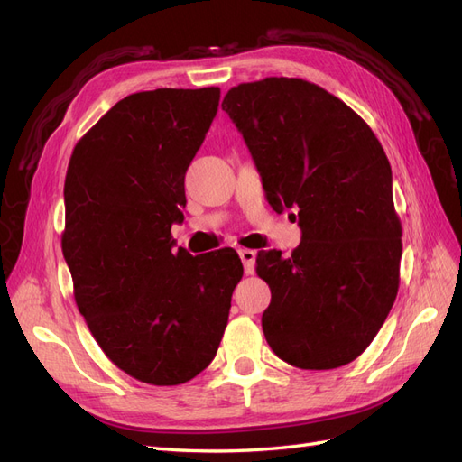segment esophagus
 <instances>
[{
	"label": "esophagus",
	"instance_id": "1",
	"mask_svg": "<svg viewBox=\"0 0 462 462\" xmlns=\"http://www.w3.org/2000/svg\"><path fill=\"white\" fill-rule=\"evenodd\" d=\"M239 256H241L243 265H245V273L246 275H253L254 273V262H256V253H254V250L241 248L239 250Z\"/></svg>",
	"mask_w": 462,
	"mask_h": 462
}]
</instances>
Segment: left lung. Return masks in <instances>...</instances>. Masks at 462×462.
<instances>
[{
	"label": "left lung",
	"mask_w": 462,
	"mask_h": 462,
	"mask_svg": "<svg viewBox=\"0 0 462 462\" xmlns=\"http://www.w3.org/2000/svg\"><path fill=\"white\" fill-rule=\"evenodd\" d=\"M221 107L270 206L299 209L302 236L291 256H256L272 291L265 341L291 366H345L374 341L399 289L402 231L385 152L351 107L302 79L245 82Z\"/></svg>",
	"instance_id": "8db88e82"
}]
</instances>
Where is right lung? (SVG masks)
Listing matches in <instances>:
<instances>
[{"mask_svg":"<svg viewBox=\"0 0 462 462\" xmlns=\"http://www.w3.org/2000/svg\"><path fill=\"white\" fill-rule=\"evenodd\" d=\"M219 88L123 97L77 143L65 177L63 256L79 312L125 374L179 385L214 360L243 263L233 248L175 250L185 173Z\"/></svg>","mask_w":462,"mask_h":462,"instance_id":"right-lung-1","label":"right lung"}]
</instances>
